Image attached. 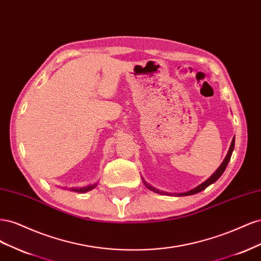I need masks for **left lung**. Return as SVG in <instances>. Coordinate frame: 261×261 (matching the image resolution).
I'll use <instances>...</instances> for the list:
<instances>
[{
  "instance_id": "obj_1",
  "label": "left lung",
  "mask_w": 261,
  "mask_h": 261,
  "mask_svg": "<svg viewBox=\"0 0 261 261\" xmlns=\"http://www.w3.org/2000/svg\"><path fill=\"white\" fill-rule=\"evenodd\" d=\"M234 145H235V138H233V140H232L231 146H230V149H228V152H227L226 156L224 158L223 162L221 163V165H220V167L218 168V170H217L215 173H213V174H212V175H211V176H210L206 181H203L202 184L198 185L197 187H195L194 189H191V191H188V192H186V193L174 194V195H176V196H189V195H194V194H197V193H199V192L203 191V189H206L209 185H211V184L215 183V181H216V180H217L221 175H222V174H223V172L225 171V169H226V167H227V163H228V161H230V159H231V155H232V152H233V150H234ZM144 184L147 186V188L151 189V191H152V192H154V193H158V194H168V193H163V192L158 191L156 188H154V187H152V186L148 185L146 180H144ZM168 195H172V194H168Z\"/></svg>"
}]
</instances>
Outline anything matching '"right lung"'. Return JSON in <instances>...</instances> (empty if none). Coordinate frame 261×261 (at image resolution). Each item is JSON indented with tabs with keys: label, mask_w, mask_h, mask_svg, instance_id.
Returning <instances> with one entry per match:
<instances>
[{
	"label": "right lung",
	"mask_w": 261,
	"mask_h": 261,
	"mask_svg": "<svg viewBox=\"0 0 261 261\" xmlns=\"http://www.w3.org/2000/svg\"><path fill=\"white\" fill-rule=\"evenodd\" d=\"M96 186H97V183H96V184H92V185L85 186V187H80V188H70V191L76 192V193H81V194H82V193H86V192L91 191V189H93Z\"/></svg>",
	"instance_id": "1"
}]
</instances>
